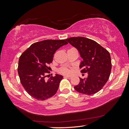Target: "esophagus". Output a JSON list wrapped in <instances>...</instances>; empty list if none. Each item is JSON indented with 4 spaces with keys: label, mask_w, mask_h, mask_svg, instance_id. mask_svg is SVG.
Here are the masks:
<instances>
[{
    "label": "esophagus",
    "mask_w": 129,
    "mask_h": 129,
    "mask_svg": "<svg viewBox=\"0 0 129 129\" xmlns=\"http://www.w3.org/2000/svg\"><path fill=\"white\" fill-rule=\"evenodd\" d=\"M64 78H68V79H71L70 76H64Z\"/></svg>",
    "instance_id": "obj_1"
}]
</instances>
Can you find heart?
Returning a JSON list of instances; mask_svg holds the SVG:
<instances>
[{"instance_id":"obj_1","label":"heart","mask_w":129,"mask_h":129,"mask_svg":"<svg viewBox=\"0 0 129 129\" xmlns=\"http://www.w3.org/2000/svg\"><path fill=\"white\" fill-rule=\"evenodd\" d=\"M59 73L61 74H62L64 75H69L72 73V72L71 70H69L68 68L66 67H64L60 68V69L59 70Z\"/></svg>"}]
</instances>
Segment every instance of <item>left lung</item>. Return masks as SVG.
Instances as JSON below:
<instances>
[{"label": "left lung", "instance_id": "8db88e82", "mask_svg": "<svg viewBox=\"0 0 129 129\" xmlns=\"http://www.w3.org/2000/svg\"><path fill=\"white\" fill-rule=\"evenodd\" d=\"M66 40L78 49L83 59L80 65L81 73L88 74L87 78H80V83L74 89L86 95L99 91L108 81L111 73L109 52L95 41L86 38L72 37Z\"/></svg>", "mask_w": 129, "mask_h": 129}]
</instances>
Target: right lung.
<instances>
[{"label":"right lung","instance_id":"add662e5","mask_svg":"<svg viewBox=\"0 0 129 129\" xmlns=\"http://www.w3.org/2000/svg\"><path fill=\"white\" fill-rule=\"evenodd\" d=\"M66 40H45L35 43L19 57L18 72L20 83L31 97L41 101L53 96L57 92L63 76L55 74L48 80L50 73L48 65L54 54L61 46L67 44Z\"/></svg>","mask_w":129,"mask_h":129}]
</instances>
